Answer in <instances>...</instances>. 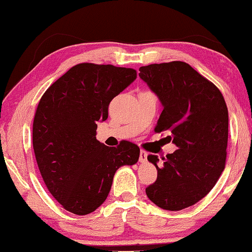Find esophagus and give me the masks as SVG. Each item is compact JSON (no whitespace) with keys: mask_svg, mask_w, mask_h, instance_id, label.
<instances>
[{"mask_svg":"<svg viewBox=\"0 0 252 252\" xmlns=\"http://www.w3.org/2000/svg\"><path fill=\"white\" fill-rule=\"evenodd\" d=\"M147 159H148V153L145 152L144 150H141L140 151V158H138L140 162H145V161H147Z\"/></svg>","mask_w":252,"mask_h":252,"instance_id":"esophagus-1","label":"esophagus"}]
</instances>
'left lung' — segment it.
Segmentation results:
<instances>
[{
  "label": "left lung",
  "instance_id": "8db88e82",
  "mask_svg": "<svg viewBox=\"0 0 252 252\" xmlns=\"http://www.w3.org/2000/svg\"><path fill=\"white\" fill-rule=\"evenodd\" d=\"M138 76L163 107L155 132L170 133L177 147L160 166L158 157L148 156L158 176L145 192L162 209L182 210L205 198L225 168L227 107L216 85L187 63L149 64Z\"/></svg>",
  "mask_w": 252,
  "mask_h": 252
}]
</instances>
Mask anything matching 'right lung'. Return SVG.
<instances>
[{
	"instance_id": "obj_1",
	"label": "right lung",
	"mask_w": 252,
	"mask_h": 252,
	"mask_svg": "<svg viewBox=\"0 0 252 252\" xmlns=\"http://www.w3.org/2000/svg\"><path fill=\"white\" fill-rule=\"evenodd\" d=\"M136 79V70L79 63L43 94L32 123V148L43 181L54 199L76 215L105 201L119 167L134 165L140 148L128 141L109 148L96 140V123L109 103Z\"/></svg>"
}]
</instances>
